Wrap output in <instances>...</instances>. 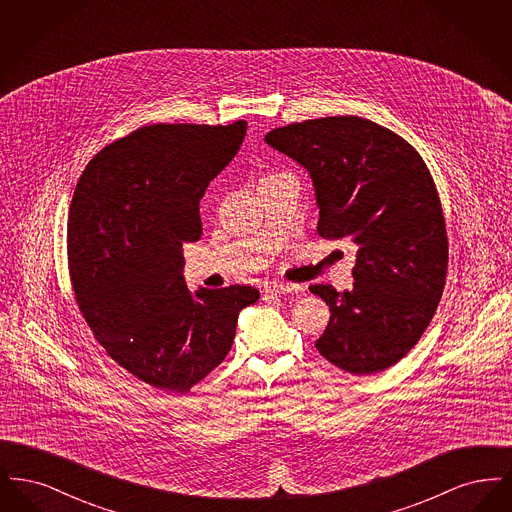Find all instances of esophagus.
<instances>
[{
	"label": "esophagus",
	"instance_id": "1",
	"mask_svg": "<svg viewBox=\"0 0 512 512\" xmlns=\"http://www.w3.org/2000/svg\"><path fill=\"white\" fill-rule=\"evenodd\" d=\"M301 290L297 284H284V282H272V284H267L265 286V290H263V295L265 297H274V295H282V293H297Z\"/></svg>",
	"mask_w": 512,
	"mask_h": 512
}]
</instances>
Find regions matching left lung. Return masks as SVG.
I'll return each mask as SVG.
<instances>
[{"mask_svg": "<svg viewBox=\"0 0 512 512\" xmlns=\"http://www.w3.org/2000/svg\"><path fill=\"white\" fill-rule=\"evenodd\" d=\"M265 142L311 174L318 234L359 247L351 292L309 288L330 307L318 353L355 376L390 368L428 328L447 274L445 219L424 159L390 128L355 115L293 122Z\"/></svg>", "mask_w": 512, "mask_h": 512, "instance_id": "obj_1", "label": "left lung"}]
</instances>
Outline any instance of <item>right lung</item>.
Here are the masks:
<instances>
[{"instance_id":"add662e5","label":"right lung","mask_w":512,"mask_h":512,"mask_svg":"<svg viewBox=\"0 0 512 512\" xmlns=\"http://www.w3.org/2000/svg\"><path fill=\"white\" fill-rule=\"evenodd\" d=\"M247 122L149 124L86 165L67 253L80 313L107 355L157 390L186 393L226 359L251 286L190 292L182 245L201 238L199 199L238 153Z\"/></svg>"}]
</instances>
